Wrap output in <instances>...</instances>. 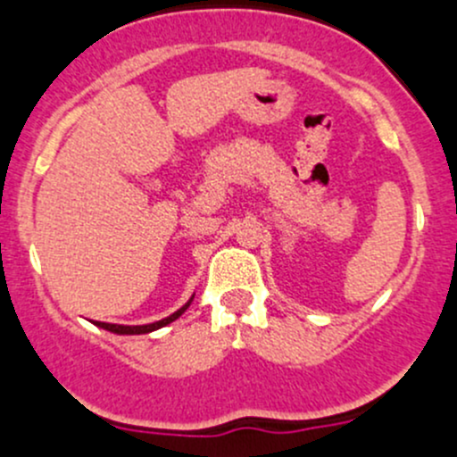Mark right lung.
<instances>
[{
	"label": "right lung",
	"mask_w": 457,
	"mask_h": 457,
	"mask_svg": "<svg viewBox=\"0 0 457 457\" xmlns=\"http://www.w3.org/2000/svg\"><path fill=\"white\" fill-rule=\"evenodd\" d=\"M190 303H187V305H183L179 312H174L172 316L163 318V320H159V322H150V325H135V327H130V325H110V322H95V325L101 327V329L112 331V334H147V331H154V329H159V327H165V325H170V322H172V320H177V318L181 316L183 312L187 310V307H190Z\"/></svg>",
	"instance_id": "right-lung-1"
}]
</instances>
